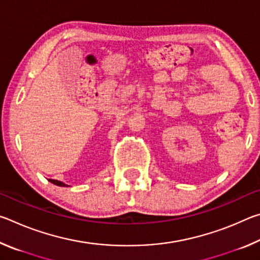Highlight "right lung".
Here are the masks:
<instances>
[{
	"label": "right lung",
	"instance_id": "obj_1",
	"mask_svg": "<svg viewBox=\"0 0 260 260\" xmlns=\"http://www.w3.org/2000/svg\"><path fill=\"white\" fill-rule=\"evenodd\" d=\"M49 181H50L51 183L56 184V186H59V187H65V186H67V187H69L68 184H65V183H63L61 181H58V180H52V179H50Z\"/></svg>",
	"mask_w": 260,
	"mask_h": 260
}]
</instances>
